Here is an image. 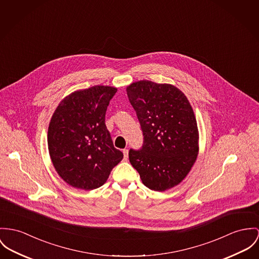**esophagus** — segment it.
<instances>
[{
	"label": "esophagus",
	"mask_w": 259,
	"mask_h": 259,
	"mask_svg": "<svg viewBox=\"0 0 259 259\" xmlns=\"http://www.w3.org/2000/svg\"><path fill=\"white\" fill-rule=\"evenodd\" d=\"M123 155H124V159H125V160L128 159V150H127V149H124V150H123Z\"/></svg>",
	"instance_id": "34e87169"
}]
</instances>
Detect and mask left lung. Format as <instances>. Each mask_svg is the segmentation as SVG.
<instances>
[{"instance_id":"left-lung-1","label":"left lung","mask_w":259,"mask_h":259,"mask_svg":"<svg viewBox=\"0 0 259 259\" xmlns=\"http://www.w3.org/2000/svg\"><path fill=\"white\" fill-rule=\"evenodd\" d=\"M126 91L144 136L140 150L130 149V162L148 188L167 190L184 179L197 159L199 134L193 109L171 84L139 80Z\"/></svg>"}]
</instances>
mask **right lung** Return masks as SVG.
Wrapping results in <instances>:
<instances>
[{"instance_id":"obj_1","label":"right lung","mask_w":259,"mask_h":259,"mask_svg":"<svg viewBox=\"0 0 259 259\" xmlns=\"http://www.w3.org/2000/svg\"><path fill=\"white\" fill-rule=\"evenodd\" d=\"M116 92L107 85L74 92L60 102L50 120V158L62 179L75 188H99L123 159L105 125L106 109Z\"/></svg>"}]
</instances>
